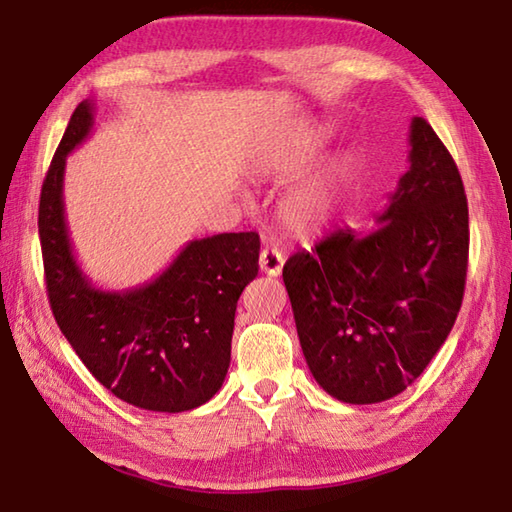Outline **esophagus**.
<instances>
[{
  "mask_svg": "<svg viewBox=\"0 0 512 512\" xmlns=\"http://www.w3.org/2000/svg\"><path fill=\"white\" fill-rule=\"evenodd\" d=\"M282 266H284V255L277 248H264L262 253H259V268H262V273H266L268 277L280 275Z\"/></svg>",
  "mask_w": 512,
  "mask_h": 512,
  "instance_id": "34e87169",
  "label": "esophagus"
}]
</instances>
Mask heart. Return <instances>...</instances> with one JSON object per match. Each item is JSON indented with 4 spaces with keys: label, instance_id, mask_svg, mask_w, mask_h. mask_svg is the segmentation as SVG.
I'll list each match as a JSON object with an SVG mask.
<instances>
[{
    "label": "heart",
    "instance_id": "1",
    "mask_svg": "<svg viewBox=\"0 0 512 512\" xmlns=\"http://www.w3.org/2000/svg\"><path fill=\"white\" fill-rule=\"evenodd\" d=\"M322 143L324 132L295 138L275 156L273 167L282 174L302 170L318 154ZM342 170H345V163L329 161L306 174L304 179L282 194L280 203H277V219L288 235L300 239L318 237L333 224L340 206Z\"/></svg>",
    "mask_w": 512,
    "mask_h": 512
}]
</instances>
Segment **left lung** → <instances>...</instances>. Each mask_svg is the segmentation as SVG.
<instances>
[{"instance_id": "left-lung-1", "label": "left lung", "mask_w": 512, "mask_h": 512, "mask_svg": "<svg viewBox=\"0 0 512 512\" xmlns=\"http://www.w3.org/2000/svg\"><path fill=\"white\" fill-rule=\"evenodd\" d=\"M410 145V170L374 230H336L284 264L306 365L342 403H380L410 387L461 309L466 190L425 118H412Z\"/></svg>"}]
</instances>
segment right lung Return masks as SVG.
<instances>
[{"label":"right lung","instance_id":"add662e5","mask_svg":"<svg viewBox=\"0 0 512 512\" xmlns=\"http://www.w3.org/2000/svg\"><path fill=\"white\" fill-rule=\"evenodd\" d=\"M94 127L82 100L40 194L46 291L60 331L100 385L150 412H188L215 396L230 367L241 291L259 271L257 232L194 239L143 286L102 291L82 273L64 221V165Z\"/></svg>","mask_w":512,"mask_h":512}]
</instances>
